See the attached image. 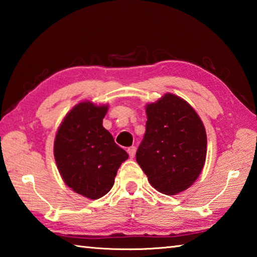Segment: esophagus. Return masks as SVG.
I'll return each instance as SVG.
<instances>
[{"label":"esophagus","instance_id":"esophagus-1","mask_svg":"<svg viewBox=\"0 0 257 257\" xmlns=\"http://www.w3.org/2000/svg\"><path fill=\"white\" fill-rule=\"evenodd\" d=\"M136 146H130V147H128V150H127V152H128V154H129V156L130 158H134L135 156V154H136Z\"/></svg>","mask_w":257,"mask_h":257}]
</instances>
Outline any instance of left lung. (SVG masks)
<instances>
[{"label":"left lung","instance_id":"8db88e82","mask_svg":"<svg viewBox=\"0 0 257 257\" xmlns=\"http://www.w3.org/2000/svg\"><path fill=\"white\" fill-rule=\"evenodd\" d=\"M146 132L136 160L150 184L176 195L194 184L206 159V132L196 111L185 99L165 94L146 105Z\"/></svg>","mask_w":257,"mask_h":257}]
</instances>
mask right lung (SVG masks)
I'll return each instance as SVG.
<instances>
[{"instance_id":"obj_1","label":"right lung","mask_w":257,"mask_h":257,"mask_svg":"<svg viewBox=\"0 0 257 257\" xmlns=\"http://www.w3.org/2000/svg\"><path fill=\"white\" fill-rule=\"evenodd\" d=\"M107 105L80 102L64 116L54 141V158L68 187L87 198L107 194L128 154L103 127Z\"/></svg>"}]
</instances>
